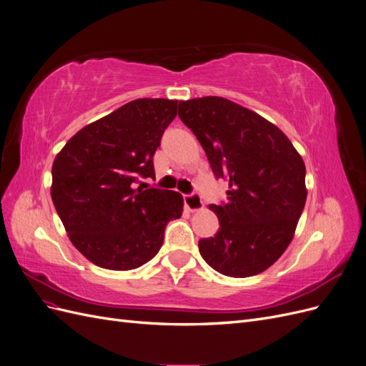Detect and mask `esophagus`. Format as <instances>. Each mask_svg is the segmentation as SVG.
Listing matches in <instances>:
<instances>
[{"label":"esophagus","instance_id":"1","mask_svg":"<svg viewBox=\"0 0 366 366\" xmlns=\"http://www.w3.org/2000/svg\"><path fill=\"white\" fill-rule=\"evenodd\" d=\"M183 202H184V206L189 209L191 212H195V210H200L203 207V200H202V197L198 192L184 194Z\"/></svg>","mask_w":366,"mask_h":366}]
</instances>
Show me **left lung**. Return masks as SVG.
Segmentation results:
<instances>
[{"mask_svg": "<svg viewBox=\"0 0 366 366\" xmlns=\"http://www.w3.org/2000/svg\"><path fill=\"white\" fill-rule=\"evenodd\" d=\"M179 117L203 147L227 200L210 204L215 237L198 241L214 270L247 278L269 269L289 247L305 200V164L284 132L224 97L179 104Z\"/></svg>", "mask_w": 366, "mask_h": 366, "instance_id": "left-lung-1", "label": "left lung"}]
</instances>
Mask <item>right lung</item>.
I'll return each instance as SVG.
<instances>
[{
    "label": "right lung",
    "mask_w": 366,
    "mask_h": 366,
    "mask_svg": "<svg viewBox=\"0 0 366 366\" xmlns=\"http://www.w3.org/2000/svg\"><path fill=\"white\" fill-rule=\"evenodd\" d=\"M175 116L177 101L137 99L84 127L54 159L53 204L74 247L99 267H140L182 217L179 192L136 187L156 177L154 152Z\"/></svg>",
    "instance_id": "1"
}]
</instances>
